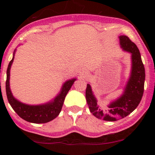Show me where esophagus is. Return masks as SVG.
Masks as SVG:
<instances>
[{"instance_id":"34e87169","label":"esophagus","mask_w":155,"mask_h":155,"mask_svg":"<svg viewBox=\"0 0 155 155\" xmlns=\"http://www.w3.org/2000/svg\"><path fill=\"white\" fill-rule=\"evenodd\" d=\"M87 75V71L85 70L84 68H81L79 71V76L80 77L84 78L86 77V76Z\"/></svg>"}]
</instances>
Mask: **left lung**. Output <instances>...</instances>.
Listing matches in <instances>:
<instances>
[{"label":"left lung","mask_w":155,"mask_h":155,"mask_svg":"<svg viewBox=\"0 0 155 155\" xmlns=\"http://www.w3.org/2000/svg\"><path fill=\"white\" fill-rule=\"evenodd\" d=\"M119 38L122 49L131 53L132 61L130 76L123 94L108 105L107 108L101 109L90 84L86 89V100L90 112L100 120L110 122L119 120L132 113L140 104L144 90L145 69L139 49L126 35H120Z\"/></svg>","instance_id":"obj_1"}]
</instances>
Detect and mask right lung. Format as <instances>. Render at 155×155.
Returning <instances> with one entry per match:
<instances>
[{
	"mask_svg": "<svg viewBox=\"0 0 155 155\" xmlns=\"http://www.w3.org/2000/svg\"><path fill=\"white\" fill-rule=\"evenodd\" d=\"M15 51L16 49L14 52L13 58L8 64L6 71V91L8 103L16 113L27 122L35 124L47 123L48 122H50L59 115L63 107L65 96L76 79L74 78L65 81L62 87L60 93L52 101H49L47 104L33 106V105H28L19 102L12 95L9 84L10 69L15 58Z\"/></svg>",
	"mask_w": 155,
	"mask_h": 155,
	"instance_id": "obj_1",
	"label": "right lung"
}]
</instances>
